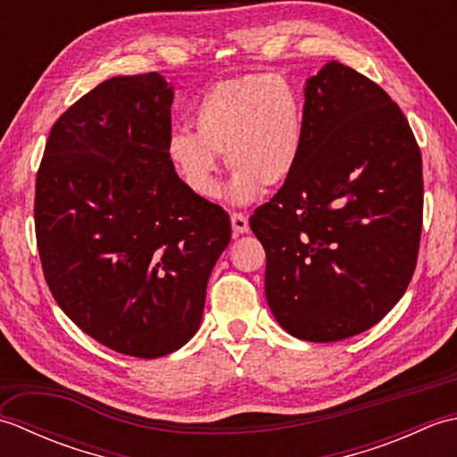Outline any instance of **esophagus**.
<instances>
[{
  "label": "esophagus",
  "instance_id": "1",
  "mask_svg": "<svg viewBox=\"0 0 457 457\" xmlns=\"http://www.w3.org/2000/svg\"><path fill=\"white\" fill-rule=\"evenodd\" d=\"M231 228H234L236 234H247L249 220H247L245 213H241V212L231 213Z\"/></svg>",
  "mask_w": 457,
  "mask_h": 457
}]
</instances>
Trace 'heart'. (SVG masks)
<instances>
[{
  "mask_svg": "<svg viewBox=\"0 0 457 457\" xmlns=\"http://www.w3.org/2000/svg\"><path fill=\"white\" fill-rule=\"evenodd\" d=\"M192 123L196 133H170L167 157L202 198L216 196L221 153L234 172L229 194L236 202L283 187L303 157L304 102L285 76L249 72L218 80L194 104Z\"/></svg>",
  "mask_w": 457,
  "mask_h": 457,
  "instance_id": "heart-1",
  "label": "heart"
}]
</instances>
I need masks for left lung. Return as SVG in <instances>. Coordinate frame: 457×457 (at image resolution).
<instances>
[{
	"mask_svg": "<svg viewBox=\"0 0 457 457\" xmlns=\"http://www.w3.org/2000/svg\"><path fill=\"white\" fill-rule=\"evenodd\" d=\"M304 98L303 157L249 226L277 322L306 342H339L381 322L414 275L422 154L396 102L353 68L326 64Z\"/></svg>",
	"mask_w": 457,
	"mask_h": 457,
	"instance_id": "8db88e82",
	"label": "left lung"
}]
</instances>
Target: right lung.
Segmentation results:
<instances>
[{
    "label": "right lung",
    "instance_id": "1",
    "mask_svg": "<svg viewBox=\"0 0 457 457\" xmlns=\"http://www.w3.org/2000/svg\"><path fill=\"white\" fill-rule=\"evenodd\" d=\"M172 86L115 76L54 121L35 184V236L62 312L113 352L154 359L196 334L228 212L167 157Z\"/></svg>",
    "mask_w": 457,
    "mask_h": 457
}]
</instances>
